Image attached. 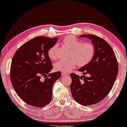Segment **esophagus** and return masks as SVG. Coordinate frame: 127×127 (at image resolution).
Masks as SVG:
<instances>
[{"mask_svg": "<svg viewBox=\"0 0 127 127\" xmlns=\"http://www.w3.org/2000/svg\"><path fill=\"white\" fill-rule=\"evenodd\" d=\"M66 75H68L67 73H66V72H62V76H65Z\"/></svg>", "mask_w": 127, "mask_h": 127, "instance_id": "esophagus-1", "label": "esophagus"}]
</instances>
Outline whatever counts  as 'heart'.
I'll return each instance as SVG.
<instances>
[{"mask_svg": "<svg viewBox=\"0 0 127 127\" xmlns=\"http://www.w3.org/2000/svg\"><path fill=\"white\" fill-rule=\"evenodd\" d=\"M62 43L71 49L70 59L60 60L54 65L57 71L67 72L75 67L76 65L84 66L89 63L95 55V49L91 43H82L80 40L72 35H67L62 40ZM56 46L52 47L48 51V56L51 60H56L57 55L56 53Z\"/></svg>", "mask_w": 127, "mask_h": 127, "instance_id": "b5f03b06", "label": "heart"}]
</instances>
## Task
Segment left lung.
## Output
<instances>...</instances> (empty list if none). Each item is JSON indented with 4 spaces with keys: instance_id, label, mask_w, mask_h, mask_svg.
I'll return each instance as SVG.
<instances>
[{
    "instance_id": "8db88e82",
    "label": "left lung",
    "mask_w": 127,
    "mask_h": 127,
    "mask_svg": "<svg viewBox=\"0 0 127 127\" xmlns=\"http://www.w3.org/2000/svg\"><path fill=\"white\" fill-rule=\"evenodd\" d=\"M80 37L91 39L95 52L91 61L78 70L89 77L70 74V84L73 98L83 106L92 105L102 100L110 92L118 73V64L115 53L107 41L95 35Z\"/></svg>"
}]
</instances>
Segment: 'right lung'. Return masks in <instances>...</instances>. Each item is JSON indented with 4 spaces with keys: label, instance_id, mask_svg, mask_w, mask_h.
I'll return each mask as SVG.
<instances>
[{
    "label": "right lung",
    "instance_id": "add662e5",
    "mask_svg": "<svg viewBox=\"0 0 127 127\" xmlns=\"http://www.w3.org/2000/svg\"><path fill=\"white\" fill-rule=\"evenodd\" d=\"M57 40V38L36 37L14 53L10 78L16 93L27 104L40 108L52 100L53 84L61 77V72L49 73L53 67L48 51Z\"/></svg>",
    "mask_w": 127,
    "mask_h": 127
}]
</instances>
